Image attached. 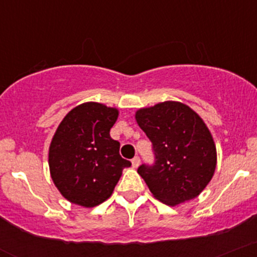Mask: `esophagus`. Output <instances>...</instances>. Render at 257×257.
<instances>
[{
	"instance_id": "esophagus-1",
	"label": "esophagus",
	"mask_w": 257,
	"mask_h": 257,
	"mask_svg": "<svg viewBox=\"0 0 257 257\" xmlns=\"http://www.w3.org/2000/svg\"><path fill=\"white\" fill-rule=\"evenodd\" d=\"M140 163H141V160H140L139 156H136L135 158H132V167L137 168L140 166Z\"/></svg>"
}]
</instances>
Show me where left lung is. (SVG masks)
Wrapping results in <instances>:
<instances>
[{"label": "left lung", "instance_id": "obj_1", "mask_svg": "<svg viewBox=\"0 0 257 257\" xmlns=\"http://www.w3.org/2000/svg\"><path fill=\"white\" fill-rule=\"evenodd\" d=\"M155 162L137 169L156 199L177 205L198 197L213 177L216 150L202 118L187 105L165 101L136 112Z\"/></svg>", "mask_w": 257, "mask_h": 257}]
</instances>
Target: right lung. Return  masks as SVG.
<instances>
[{"instance_id":"1","label":"right lung","mask_w":257,"mask_h":257,"mask_svg":"<svg viewBox=\"0 0 257 257\" xmlns=\"http://www.w3.org/2000/svg\"><path fill=\"white\" fill-rule=\"evenodd\" d=\"M118 111L85 102L63 118L49 147L55 187L74 204L91 208L107 199L131 162L120 156V142L110 137Z\"/></svg>"}]
</instances>
